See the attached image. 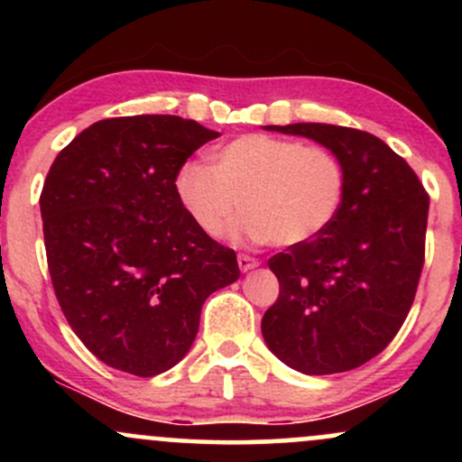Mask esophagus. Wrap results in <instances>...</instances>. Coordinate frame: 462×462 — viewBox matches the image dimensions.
Instances as JSON below:
<instances>
[{
  "label": "esophagus",
  "mask_w": 462,
  "mask_h": 462,
  "mask_svg": "<svg viewBox=\"0 0 462 462\" xmlns=\"http://www.w3.org/2000/svg\"><path fill=\"white\" fill-rule=\"evenodd\" d=\"M236 261H238V269H241V272H252V269L258 267L256 258L247 256V254H238Z\"/></svg>",
  "instance_id": "esophagus-1"
}]
</instances>
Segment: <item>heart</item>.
Masks as SVG:
<instances>
[{"label": "heart", "instance_id": "b5f03b06", "mask_svg": "<svg viewBox=\"0 0 462 462\" xmlns=\"http://www.w3.org/2000/svg\"><path fill=\"white\" fill-rule=\"evenodd\" d=\"M176 195L204 235L221 236L236 221L254 241L298 247L332 224L346 195V169L326 147L269 134H243L210 153V167L187 162Z\"/></svg>", "mask_w": 462, "mask_h": 462}]
</instances>
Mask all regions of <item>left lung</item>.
I'll use <instances>...</instances> for the list:
<instances>
[{
    "mask_svg": "<svg viewBox=\"0 0 462 462\" xmlns=\"http://www.w3.org/2000/svg\"><path fill=\"white\" fill-rule=\"evenodd\" d=\"M267 130L337 153L346 195L319 236L269 258L280 295L263 317L264 343L306 375L356 369L393 341L411 310L430 199L404 158L369 132L330 124Z\"/></svg>",
    "mask_w": 462,
    "mask_h": 462,
    "instance_id": "obj_1",
    "label": "left lung"
}]
</instances>
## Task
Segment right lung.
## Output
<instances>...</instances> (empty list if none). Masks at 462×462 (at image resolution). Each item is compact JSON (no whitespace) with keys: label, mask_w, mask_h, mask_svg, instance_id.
<instances>
[{"label":"right lung","mask_w":462,"mask_h":462,"mask_svg":"<svg viewBox=\"0 0 462 462\" xmlns=\"http://www.w3.org/2000/svg\"><path fill=\"white\" fill-rule=\"evenodd\" d=\"M219 132L176 115L88 125L41 193L47 264L79 341L108 367L152 378L187 356L206 298L236 282L235 249L176 195L187 158Z\"/></svg>","instance_id":"add662e5"}]
</instances>
